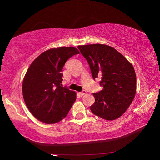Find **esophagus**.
Instances as JSON below:
<instances>
[{
	"label": "esophagus",
	"mask_w": 160,
	"mask_h": 160,
	"mask_svg": "<svg viewBox=\"0 0 160 160\" xmlns=\"http://www.w3.org/2000/svg\"><path fill=\"white\" fill-rule=\"evenodd\" d=\"M86 94V91L85 90H83V91H82V92H79V94L82 97V96H83L84 94Z\"/></svg>",
	"instance_id": "34e87169"
}]
</instances>
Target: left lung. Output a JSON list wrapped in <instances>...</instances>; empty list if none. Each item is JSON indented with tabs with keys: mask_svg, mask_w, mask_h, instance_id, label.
Instances as JSON below:
<instances>
[{
	"mask_svg": "<svg viewBox=\"0 0 160 160\" xmlns=\"http://www.w3.org/2000/svg\"><path fill=\"white\" fill-rule=\"evenodd\" d=\"M90 66L92 78H100L103 90L93 93L90 107L94 115L115 120L125 113L136 92V75L132 65L115 48L105 44L78 46Z\"/></svg>",
	"mask_w": 160,
	"mask_h": 160,
	"instance_id": "obj_1",
	"label": "left lung"
}]
</instances>
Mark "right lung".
Masks as SVG:
<instances>
[{"label":"right lung","instance_id":"1","mask_svg":"<svg viewBox=\"0 0 160 160\" xmlns=\"http://www.w3.org/2000/svg\"><path fill=\"white\" fill-rule=\"evenodd\" d=\"M75 47L51 48L32 62L22 82L26 106L32 115L43 123L51 124L67 116L76 99V93L62 85L66 62L79 53Z\"/></svg>","mask_w":160,"mask_h":160}]
</instances>
